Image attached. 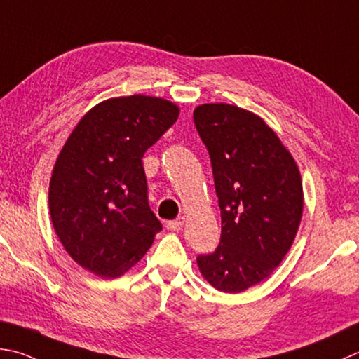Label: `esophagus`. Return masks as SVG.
<instances>
[{
  "mask_svg": "<svg viewBox=\"0 0 359 359\" xmlns=\"http://www.w3.org/2000/svg\"><path fill=\"white\" fill-rule=\"evenodd\" d=\"M184 224H185V217H179V219L168 222L166 227H168V230H171V231H179V230L184 229Z\"/></svg>",
  "mask_w": 359,
  "mask_h": 359,
  "instance_id": "34e87169",
  "label": "esophagus"
}]
</instances>
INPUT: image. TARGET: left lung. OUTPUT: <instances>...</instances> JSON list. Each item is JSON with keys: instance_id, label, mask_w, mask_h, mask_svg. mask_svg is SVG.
I'll use <instances>...</instances> for the list:
<instances>
[{"instance_id": "obj_1", "label": "left lung", "mask_w": 359, "mask_h": 359, "mask_svg": "<svg viewBox=\"0 0 359 359\" xmlns=\"http://www.w3.org/2000/svg\"><path fill=\"white\" fill-rule=\"evenodd\" d=\"M194 124L212 158L221 243L199 255L215 290L238 294L269 277L283 262L304 213L296 160L263 118L236 105L202 104Z\"/></svg>"}]
</instances>
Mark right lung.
<instances>
[{
	"label": "right lung",
	"instance_id": "add662e5",
	"mask_svg": "<svg viewBox=\"0 0 359 359\" xmlns=\"http://www.w3.org/2000/svg\"><path fill=\"white\" fill-rule=\"evenodd\" d=\"M163 97H110L90 109L63 144L49 180V215L63 248L102 278L124 276L154 243L143 156L177 121Z\"/></svg>",
	"mask_w": 359,
	"mask_h": 359
}]
</instances>
